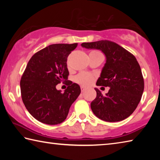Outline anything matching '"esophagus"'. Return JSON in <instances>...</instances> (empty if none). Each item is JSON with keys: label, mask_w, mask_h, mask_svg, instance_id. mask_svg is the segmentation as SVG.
Masks as SVG:
<instances>
[{"label": "esophagus", "mask_w": 160, "mask_h": 160, "mask_svg": "<svg viewBox=\"0 0 160 160\" xmlns=\"http://www.w3.org/2000/svg\"><path fill=\"white\" fill-rule=\"evenodd\" d=\"M85 88H84V87H81V91H82V92H83L84 91H85Z\"/></svg>", "instance_id": "1"}]
</instances>
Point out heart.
I'll list each match as a JSON object with an SVG mask.
<instances>
[{
  "mask_svg": "<svg viewBox=\"0 0 160 160\" xmlns=\"http://www.w3.org/2000/svg\"><path fill=\"white\" fill-rule=\"evenodd\" d=\"M90 53L97 54V55L102 56L101 53L99 52V51H92ZM75 80L78 83H79L80 85H82L84 87H87V86L90 85L91 84L94 82V77L92 76V75L89 74V73H86V72H82V73L78 74L77 76L75 77Z\"/></svg>",
  "mask_w": 160,
  "mask_h": 160,
  "instance_id": "heart-1",
  "label": "heart"
}]
</instances>
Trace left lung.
Instances as JSON below:
<instances>
[{
  "label": "left lung",
  "instance_id": "1",
  "mask_svg": "<svg viewBox=\"0 0 160 160\" xmlns=\"http://www.w3.org/2000/svg\"><path fill=\"white\" fill-rule=\"evenodd\" d=\"M81 47L101 51L106 57L97 86L109 87L105 95L94 88L97 97L91 102L94 114L107 122L123 121L138 105L144 90V80L135 56L114 42L101 40L85 42Z\"/></svg>",
  "mask_w": 160,
  "mask_h": 160
}]
</instances>
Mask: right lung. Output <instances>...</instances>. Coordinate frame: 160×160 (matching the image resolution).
Returning a JSON list of instances; mask_svg holds the SVG:
<instances>
[{
  "mask_svg": "<svg viewBox=\"0 0 160 160\" xmlns=\"http://www.w3.org/2000/svg\"><path fill=\"white\" fill-rule=\"evenodd\" d=\"M77 46L78 43L49 45L28 62L20 80L22 99L29 113L40 122L48 125L63 122L80 95V86L68 80L67 58ZM61 82L69 85L63 93L56 89Z\"/></svg>",
  "mask_w": 160,
  "mask_h": 160,
  "instance_id": "right-lung-1",
  "label": "right lung"
}]
</instances>
